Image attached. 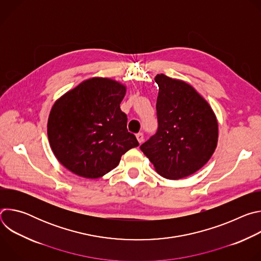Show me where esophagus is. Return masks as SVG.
<instances>
[{
    "mask_svg": "<svg viewBox=\"0 0 261 261\" xmlns=\"http://www.w3.org/2000/svg\"><path fill=\"white\" fill-rule=\"evenodd\" d=\"M136 138L138 140L139 143H142L143 142V134L142 133H137L136 134Z\"/></svg>",
    "mask_w": 261,
    "mask_h": 261,
    "instance_id": "esophagus-1",
    "label": "esophagus"
}]
</instances>
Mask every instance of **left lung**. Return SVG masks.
I'll use <instances>...</instances> for the list:
<instances>
[{
	"label": "left lung",
	"mask_w": 261,
	"mask_h": 261,
	"mask_svg": "<svg viewBox=\"0 0 261 261\" xmlns=\"http://www.w3.org/2000/svg\"><path fill=\"white\" fill-rule=\"evenodd\" d=\"M158 131L140 145L155 170L168 179L203 167L218 143V121L207 101L184 81L157 74Z\"/></svg>",
	"instance_id": "obj_1"
}]
</instances>
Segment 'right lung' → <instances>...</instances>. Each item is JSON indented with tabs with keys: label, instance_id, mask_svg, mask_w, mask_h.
<instances>
[{
	"label": "right lung",
	"instance_id": "obj_1",
	"mask_svg": "<svg viewBox=\"0 0 261 261\" xmlns=\"http://www.w3.org/2000/svg\"><path fill=\"white\" fill-rule=\"evenodd\" d=\"M127 87L107 77H92L54 103L47 136L58 161L69 171L98 178L116 168L121 157L139 145L127 130L120 108Z\"/></svg>",
	"mask_w": 261,
	"mask_h": 261
}]
</instances>
